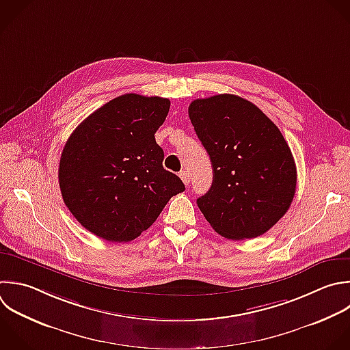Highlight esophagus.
Returning <instances> with one entry per match:
<instances>
[{
  "label": "esophagus",
  "mask_w": 350,
  "mask_h": 350,
  "mask_svg": "<svg viewBox=\"0 0 350 350\" xmlns=\"http://www.w3.org/2000/svg\"><path fill=\"white\" fill-rule=\"evenodd\" d=\"M179 176H180L182 182H183L186 186L190 183V175H189L187 171H180V172H179Z\"/></svg>",
  "instance_id": "34e87169"
}]
</instances>
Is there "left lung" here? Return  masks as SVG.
Wrapping results in <instances>:
<instances>
[{
  "label": "left lung",
  "instance_id": "1",
  "mask_svg": "<svg viewBox=\"0 0 350 350\" xmlns=\"http://www.w3.org/2000/svg\"><path fill=\"white\" fill-rule=\"evenodd\" d=\"M189 116L206 149L213 182L197 205L228 239L267 232L287 212L297 170L279 129L254 104L234 94L194 100Z\"/></svg>",
  "mask_w": 350,
  "mask_h": 350
}]
</instances>
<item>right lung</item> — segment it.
<instances>
[{"mask_svg":"<svg viewBox=\"0 0 350 350\" xmlns=\"http://www.w3.org/2000/svg\"><path fill=\"white\" fill-rule=\"evenodd\" d=\"M170 100L123 94L88 116L60 159L63 200L75 219L109 242H129L148 230L172 196L185 191L164 170L154 134Z\"/></svg>","mask_w":350,"mask_h":350,"instance_id":"right-lung-1","label":"right lung"}]
</instances>
